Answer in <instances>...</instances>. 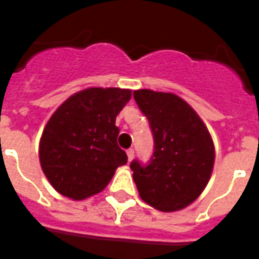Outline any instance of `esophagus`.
<instances>
[{"label":"esophagus","instance_id":"34e87169","mask_svg":"<svg viewBox=\"0 0 259 259\" xmlns=\"http://www.w3.org/2000/svg\"><path fill=\"white\" fill-rule=\"evenodd\" d=\"M126 154H127V159H129V162H132V159L135 158V151L130 148V150H127V152H126Z\"/></svg>","mask_w":259,"mask_h":259}]
</instances>
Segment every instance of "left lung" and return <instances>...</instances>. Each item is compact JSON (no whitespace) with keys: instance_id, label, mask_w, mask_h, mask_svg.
<instances>
[{"instance_id":"left-lung-1","label":"left lung","mask_w":259,"mask_h":259,"mask_svg":"<svg viewBox=\"0 0 259 259\" xmlns=\"http://www.w3.org/2000/svg\"><path fill=\"white\" fill-rule=\"evenodd\" d=\"M133 97L154 136L150 163H130L139 194L158 211L183 209L200 197L211 178V135L198 113L176 94L143 89Z\"/></svg>"}]
</instances>
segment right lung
Segmentation results:
<instances>
[{
	"label": "right lung",
	"instance_id": "obj_1",
	"mask_svg": "<svg viewBox=\"0 0 259 259\" xmlns=\"http://www.w3.org/2000/svg\"><path fill=\"white\" fill-rule=\"evenodd\" d=\"M132 90L90 87L59 105L42 130L38 157L48 182L59 194L84 200L105 189L127 162L116 143L118 113Z\"/></svg>",
	"mask_w": 259,
	"mask_h": 259
}]
</instances>
